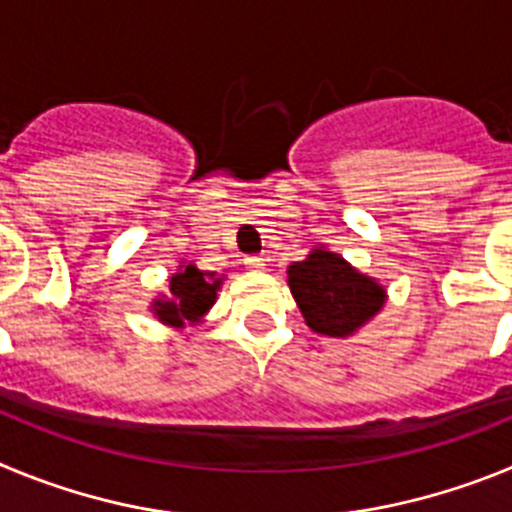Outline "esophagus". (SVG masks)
<instances>
[{"label":"esophagus","mask_w":512,"mask_h":512,"mask_svg":"<svg viewBox=\"0 0 512 512\" xmlns=\"http://www.w3.org/2000/svg\"><path fill=\"white\" fill-rule=\"evenodd\" d=\"M243 261H246V266H248V269H253V271H259V269H264V256H246V259H243Z\"/></svg>","instance_id":"34e87169"}]
</instances>
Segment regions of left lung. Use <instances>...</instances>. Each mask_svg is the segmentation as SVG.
I'll list each match as a JSON object with an SVG mask.
<instances>
[{"label":"left lung","instance_id":"1","mask_svg":"<svg viewBox=\"0 0 512 512\" xmlns=\"http://www.w3.org/2000/svg\"><path fill=\"white\" fill-rule=\"evenodd\" d=\"M289 289L305 323L323 336H348L384 305V289L338 253L312 251L289 266Z\"/></svg>","mask_w":512,"mask_h":512}]
</instances>
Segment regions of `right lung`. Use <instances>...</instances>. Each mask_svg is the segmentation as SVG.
Wrapping results in <instances>:
<instances>
[{
    "label": "right lung",
    "mask_w": 512,
    "mask_h": 512,
    "mask_svg": "<svg viewBox=\"0 0 512 512\" xmlns=\"http://www.w3.org/2000/svg\"><path fill=\"white\" fill-rule=\"evenodd\" d=\"M215 274H205L197 266L189 264L182 274L171 277V295L174 300H158L156 315L164 323L182 325L184 320L202 318L215 302V292L220 287V279H212Z\"/></svg>",
    "instance_id": "1"
}]
</instances>
